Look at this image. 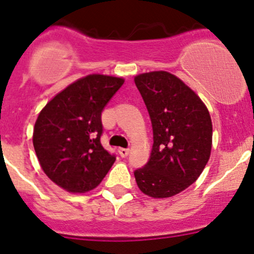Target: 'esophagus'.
<instances>
[{"instance_id": "34e87169", "label": "esophagus", "mask_w": 254, "mask_h": 254, "mask_svg": "<svg viewBox=\"0 0 254 254\" xmlns=\"http://www.w3.org/2000/svg\"><path fill=\"white\" fill-rule=\"evenodd\" d=\"M130 153V149L129 148H119V154L124 158V157H127V154Z\"/></svg>"}]
</instances>
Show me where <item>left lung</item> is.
<instances>
[{"mask_svg":"<svg viewBox=\"0 0 254 254\" xmlns=\"http://www.w3.org/2000/svg\"><path fill=\"white\" fill-rule=\"evenodd\" d=\"M134 80L153 129L151 157L135 170L136 184L152 198H168L203 172L212 151V119L197 93L174 74L149 71Z\"/></svg>","mask_w":254,"mask_h":254,"instance_id":"1","label":"left lung"}]
</instances>
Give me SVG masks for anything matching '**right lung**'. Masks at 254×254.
<instances>
[{
	"instance_id": "obj_1",
	"label": "right lung",
	"mask_w": 254,
	"mask_h": 254,
	"mask_svg": "<svg viewBox=\"0 0 254 254\" xmlns=\"http://www.w3.org/2000/svg\"><path fill=\"white\" fill-rule=\"evenodd\" d=\"M124 84L103 74L80 78L41 109L33 143L42 170L56 185L85 193L100 185L116 157L101 145V113Z\"/></svg>"
}]
</instances>
